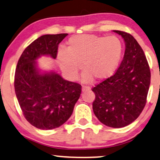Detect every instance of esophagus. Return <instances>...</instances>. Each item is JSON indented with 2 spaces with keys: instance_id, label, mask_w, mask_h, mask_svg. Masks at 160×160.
I'll return each mask as SVG.
<instances>
[{
  "instance_id": "obj_1",
  "label": "esophagus",
  "mask_w": 160,
  "mask_h": 160,
  "mask_svg": "<svg viewBox=\"0 0 160 160\" xmlns=\"http://www.w3.org/2000/svg\"><path fill=\"white\" fill-rule=\"evenodd\" d=\"M90 89V88L89 86H84V85H82V92L88 91V90H89Z\"/></svg>"
}]
</instances>
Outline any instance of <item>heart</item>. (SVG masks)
Here are the masks:
<instances>
[{"label": "heart", "instance_id": "b5f03b06", "mask_svg": "<svg viewBox=\"0 0 160 160\" xmlns=\"http://www.w3.org/2000/svg\"><path fill=\"white\" fill-rule=\"evenodd\" d=\"M122 54L123 44L116 36L75 35L69 39L65 51L59 52L57 62L71 80L77 78L82 67L83 81L90 82L110 78L119 65Z\"/></svg>", "mask_w": 160, "mask_h": 160}]
</instances>
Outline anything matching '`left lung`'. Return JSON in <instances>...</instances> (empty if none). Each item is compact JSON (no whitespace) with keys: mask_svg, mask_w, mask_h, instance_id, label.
I'll return each mask as SVG.
<instances>
[{"mask_svg":"<svg viewBox=\"0 0 160 160\" xmlns=\"http://www.w3.org/2000/svg\"><path fill=\"white\" fill-rule=\"evenodd\" d=\"M114 32L124 39V56L113 75L92 88L95 95L92 110L102 123L121 128L134 121L144 109L151 72L144 51L133 36Z\"/></svg>","mask_w":160,"mask_h":160,"instance_id":"obj_1","label":"left lung"}]
</instances>
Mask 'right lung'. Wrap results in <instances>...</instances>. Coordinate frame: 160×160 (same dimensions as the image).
Returning <instances> with one entry per match:
<instances>
[{
    "instance_id": "obj_1",
    "label": "right lung",
    "mask_w": 160,
    "mask_h": 160,
    "mask_svg": "<svg viewBox=\"0 0 160 160\" xmlns=\"http://www.w3.org/2000/svg\"><path fill=\"white\" fill-rule=\"evenodd\" d=\"M68 34H46L34 40L19 58L14 88L23 115L28 123L43 130L65 123L72 115L82 87L64 80L56 72L41 74L35 60L42 55L55 59L59 44Z\"/></svg>"
}]
</instances>
